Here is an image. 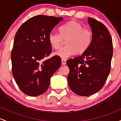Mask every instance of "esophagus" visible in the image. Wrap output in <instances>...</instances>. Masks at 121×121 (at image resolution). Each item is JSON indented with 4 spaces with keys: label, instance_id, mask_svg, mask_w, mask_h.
<instances>
[{
    "label": "esophagus",
    "instance_id": "esophagus-1",
    "mask_svg": "<svg viewBox=\"0 0 121 121\" xmlns=\"http://www.w3.org/2000/svg\"><path fill=\"white\" fill-rule=\"evenodd\" d=\"M61 62H62V65H65V64H66V60L64 59H62Z\"/></svg>",
    "mask_w": 121,
    "mask_h": 121
}]
</instances>
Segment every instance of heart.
Here are the masks:
<instances>
[{
  "label": "heart",
  "instance_id": "obj_1",
  "mask_svg": "<svg viewBox=\"0 0 121 121\" xmlns=\"http://www.w3.org/2000/svg\"><path fill=\"white\" fill-rule=\"evenodd\" d=\"M60 34L51 32L48 35V41L53 49H58L66 40V45L55 53L62 59H66L77 53H82L87 50L93 39L91 30L84 28L76 21H70L61 26Z\"/></svg>",
  "mask_w": 121,
  "mask_h": 121
}]
</instances>
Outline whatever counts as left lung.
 I'll list each match as a JSON object with an SVG mask.
<instances>
[{
    "instance_id": "obj_1",
    "label": "left lung",
    "mask_w": 121,
    "mask_h": 121,
    "mask_svg": "<svg viewBox=\"0 0 121 121\" xmlns=\"http://www.w3.org/2000/svg\"><path fill=\"white\" fill-rule=\"evenodd\" d=\"M87 20L93 32L91 44L81 56L66 61L69 86L81 96L91 95L102 88L110 72L113 53L112 36L106 26L93 18Z\"/></svg>"
}]
</instances>
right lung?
Instances as JSON below:
<instances>
[{"instance_id": "1", "label": "right lung", "mask_w": 121, "mask_h": 121, "mask_svg": "<svg viewBox=\"0 0 121 121\" xmlns=\"http://www.w3.org/2000/svg\"><path fill=\"white\" fill-rule=\"evenodd\" d=\"M63 19L34 16L24 22L15 35L11 51L12 73L26 95L34 97L44 93L49 87L51 77L60 67V57L43 59L52 53L48 35Z\"/></svg>"}]
</instances>
